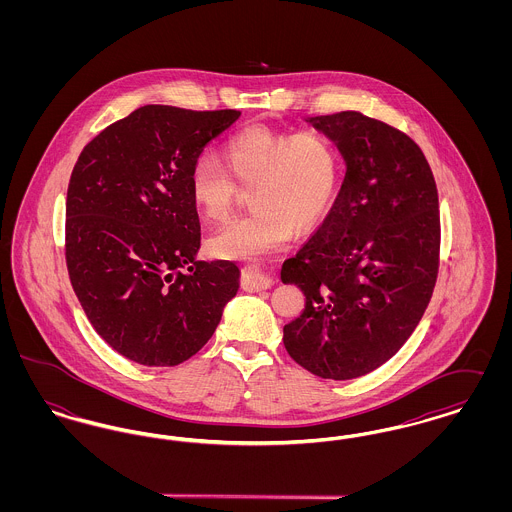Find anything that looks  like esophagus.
Instances as JSON below:
<instances>
[{
    "label": "esophagus",
    "instance_id": "34e87169",
    "mask_svg": "<svg viewBox=\"0 0 512 512\" xmlns=\"http://www.w3.org/2000/svg\"><path fill=\"white\" fill-rule=\"evenodd\" d=\"M274 284L272 276L261 270H253V268H244V286L249 292H259V290H267Z\"/></svg>",
    "mask_w": 512,
    "mask_h": 512
}]
</instances>
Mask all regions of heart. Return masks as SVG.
<instances>
[{
  "instance_id": "obj_1",
  "label": "heart",
  "mask_w": 512,
  "mask_h": 512,
  "mask_svg": "<svg viewBox=\"0 0 512 512\" xmlns=\"http://www.w3.org/2000/svg\"><path fill=\"white\" fill-rule=\"evenodd\" d=\"M222 165L195 161L190 195L205 219L222 222L234 211L240 188L249 190L242 219L217 232L209 249L220 259H259L286 247L293 230H313L332 203L340 176L334 142L317 130L282 134L249 126L220 147Z\"/></svg>"
}]
</instances>
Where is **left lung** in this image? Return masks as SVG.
I'll list each match as a JSON object with an SVG mask.
<instances>
[{"instance_id":"8db88e82","label":"left lung","mask_w":512,"mask_h":512,"mask_svg":"<svg viewBox=\"0 0 512 512\" xmlns=\"http://www.w3.org/2000/svg\"><path fill=\"white\" fill-rule=\"evenodd\" d=\"M345 159L340 194L317 232L282 265L305 293L284 345L315 376L351 380L409 340L436 286L438 188L422 149L357 111L307 119Z\"/></svg>"}]
</instances>
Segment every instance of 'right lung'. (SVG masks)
<instances>
[{
    "label": "right lung",
    "mask_w": 512,
    "mask_h": 512,
    "mask_svg": "<svg viewBox=\"0 0 512 512\" xmlns=\"http://www.w3.org/2000/svg\"><path fill=\"white\" fill-rule=\"evenodd\" d=\"M242 113L144 105L82 149L67 192L65 257L94 330L146 366L188 361L238 293L232 261H197L190 172Z\"/></svg>",
    "instance_id": "right-lung-1"
}]
</instances>
